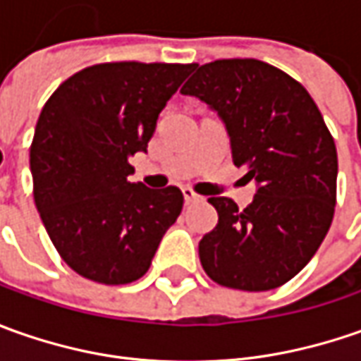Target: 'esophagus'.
Segmentation results:
<instances>
[{"instance_id":"34e87169","label":"esophagus","mask_w":361,"mask_h":361,"mask_svg":"<svg viewBox=\"0 0 361 361\" xmlns=\"http://www.w3.org/2000/svg\"><path fill=\"white\" fill-rule=\"evenodd\" d=\"M183 195H185V201L187 202H195V201H201L202 197L199 192H195L190 187H185L183 188Z\"/></svg>"}]
</instances>
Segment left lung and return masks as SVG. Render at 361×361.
Here are the masks:
<instances>
[{
	"label": "left lung",
	"instance_id": "1",
	"mask_svg": "<svg viewBox=\"0 0 361 361\" xmlns=\"http://www.w3.org/2000/svg\"><path fill=\"white\" fill-rule=\"evenodd\" d=\"M180 92L219 112L235 166L257 183L245 209L209 199L219 223L199 243L202 269L241 291L287 283L312 261L336 211L338 152L319 108L298 80L253 58L197 66Z\"/></svg>",
	"mask_w": 361,
	"mask_h": 361
}]
</instances>
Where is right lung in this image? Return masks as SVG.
<instances>
[{
	"mask_svg": "<svg viewBox=\"0 0 361 361\" xmlns=\"http://www.w3.org/2000/svg\"><path fill=\"white\" fill-rule=\"evenodd\" d=\"M192 70L195 63H94L42 108L30 148L35 207L78 275L102 285L140 279L180 215V188H146L128 174Z\"/></svg>",
	"mask_w": 361,
	"mask_h": 361,
	"instance_id": "obj_1",
	"label": "right lung"
}]
</instances>
